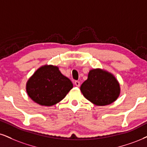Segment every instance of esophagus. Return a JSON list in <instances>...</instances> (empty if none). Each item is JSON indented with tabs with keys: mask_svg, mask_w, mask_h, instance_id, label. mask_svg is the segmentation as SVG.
<instances>
[{
	"mask_svg": "<svg viewBox=\"0 0 147 147\" xmlns=\"http://www.w3.org/2000/svg\"><path fill=\"white\" fill-rule=\"evenodd\" d=\"M74 83H75L76 86H78V87H79V86H80V82H79V81H78V80L75 81V82H74Z\"/></svg>",
	"mask_w": 147,
	"mask_h": 147,
	"instance_id": "1",
	"label": "esophagus"
}]
</instances>
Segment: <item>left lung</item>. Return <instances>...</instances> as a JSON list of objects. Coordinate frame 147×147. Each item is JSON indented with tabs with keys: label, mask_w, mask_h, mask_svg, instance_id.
Here are the masks:
<instances>
[{
	"label": "left lung",
	"mask_w": 147,
	"mask_h": 147,
	"mask_svg": "<svg viewBox=\"0 0 147 147\" xmlns=\"http://www.w3.org/2000/svg\"><path fill=\"white\" fill-rule=\"evenodd\" d=\"M83 95L97 106L112 104L120 94V85L111 74L100 69L90 70L80 86Z\"/></svg>",
	"instance_id": "8db88e82"
}]
</instances>
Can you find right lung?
<instances>
[{
  "label": "right lung",
  "instance_id": "obj_1",
  "mask_svg": "<svg viewBox=\"0 0 147 147\" xmlns=\"http://www.w3.org/2000/svg\"><path fill=\"white\" fill-rule=\"evenodd\" d=\"M72 88L70 80L53 65H45L38 69L26 84L27 93L31 99L46 106L61 101Z\"/></svg>",
  "mask_w": 147,
  "mask_h": 147
}]
</instances>
